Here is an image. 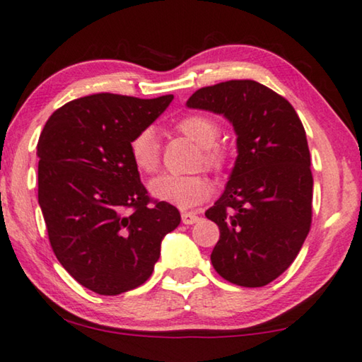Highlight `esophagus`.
Here are the masks:
<instances>
[{
	"instance_id": "esophagus-1",
	"label": "esophagus",
	"mask_w": 362,
	"mask_h": 362,
	"mask_svg": "<svg viewBox=\"0 0 362 362\" xmlns=\"http://www.w3.org/2000/svg\"><path fill=\"white\" fill-rule=\"evenodd\" d=\"M181 218H182V223H185V225H194V223H197V221H199V216L196 214H192V212H182Z\"/></svg>"
}]
</instances>
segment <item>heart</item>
<instances>
[{"instance_id": "1", "label": "heart", "mask_w": 362, "mask_h": 362, "mask_svg": "<svg viewBox=\"0 0 362 362\" xmlns=\"http://www.w3.org/2000/svg\"><path fill=\"white\" fill-rule=\"evenodd\" d=\"M175 131L200 147V162L210 170H220L225 163V152L218 146L220 126L212 116L186 115L173 124ZM129 155L139 171L152 173L160 163V144L153 129L136 132L129 141ZM150 196L168 202L181 210L196 209L214 194V186L204 176L160 175L148 182Z\"/></svg>"}]
</instances>
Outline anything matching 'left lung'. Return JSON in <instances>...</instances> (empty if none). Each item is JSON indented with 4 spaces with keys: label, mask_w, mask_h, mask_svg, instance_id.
Listing matches in <instances>:
<instances>
[{
    "label": "left lung",
    "mask_w": 362,
    "mask_h": 362,
    "mask_svg": "<svg viewBox=\"0 0 362 362\" xmlns=\"http://www.w3.org/2000/svg\"><path fill=\"white\" fill-rule=\"evenodd\" d=\"M187 108L221 115L238 157L225 191L205 216L220 228L210 260L238 286H265L293 264L313 218L310 153L291 103L255 81L199 88Z\"/></svg>",
    "instance_id": "left-lung-1"
}]
</instances>
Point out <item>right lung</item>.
<instances>
[{"mask_svg": "<svg viewBox=\"0 0 362 362\" xmlns=\"http://www.w3.org/2000/svg\"><path fill=\"white\" fill-rule=\"evenodd\" d=\"M173 100L95 93L49 116L37 144L38 204L59 264L82 286L116 296L146 283L181 215L150 202L129 141ZM131 208V216L124 210Z\"/></svg>", "mask_w": 362, "mask_h": 362, "instance_id": "1", "label": "right lung"}]
</instances>
